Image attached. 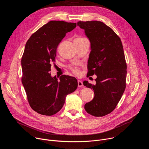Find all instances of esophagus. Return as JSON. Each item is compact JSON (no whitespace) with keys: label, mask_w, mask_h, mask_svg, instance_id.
Listing matches in <instances>:
<instances>
[{"label":"esophagus","mask_w":149,"mask_h":149,"mask_svg":"<svg viewBox=\"0 0 149 149\" xmlns=\"http://www.w3.org/2000/svg\"><path fill=\"white\" fill-rule=\"evenodd\" d=\"M78 86L79 87H84V85H83V83L82 82V81H79V80H78Z\"/></svg>","instance_id":"34e87169"}]
</instances>
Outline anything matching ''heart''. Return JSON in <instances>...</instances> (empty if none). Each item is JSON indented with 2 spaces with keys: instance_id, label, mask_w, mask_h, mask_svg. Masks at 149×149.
Wrapping results in <instances>:
<instances>
[{
  "instance_id": "obj_1",
  "label": "heart",
  "mask_w": 149,
  "mask_h": 149,
  "mask_svg": "<svg viewBox=\"0 0 149 149\" xmlns=\"http://www.w3.org/2000/svg\"><path fill=\"white\" fill-rule=\"evenodd\" d=\"M85 39H85L84 38H77L75 39V41H81V40H83ZM70 68L71 70V71L75 74H78L79 73V68L78 65H71L70 66Z\"/></svg>"
}]
</instances>
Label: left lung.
Returning a JSON list of instances; mask_svg holds the SVG:
<instances>
[{
  "instance_id": "obj_1",
  "label": "left lung",
  "mask_w": 149,
  "mask_h": 149,
  "mask_svg": "<svg viewBox=\"0 0 149 149\" xmlns=\"http://www.w3.org/2000/svg\"><path fill=\"white\" fill-rule=\"evenodd\" d=\"M91 42L87 77L95 74V85L84 81L83 84L94 91L93 100L85 104L90 114L102 117L116 107L126 87L127 63L120 37L100 21H79Z\"/></svg>"
}]
</instances>
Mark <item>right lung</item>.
<instances>
[{
	"instance_id": "1",
	"label": "right lung",
	"mask_w": 149,
	"mask_h": 149,
	"mask_svg": "<svg viewBox=\"0 0 149 149\" xmlns=\"http://www.w3.org/2000/svg\"><path fill=\"white\" fill-rule=\"evenodd\" d=\"M76 23L51 20L34 32L28 40L21 59L22 82L28 102L35 111L52 116L62 108L67 95L78 87L77 79L62 75L52 77L51 63L55 62L56 49L66 33Z\"/></svg>"
}]
</instances>
